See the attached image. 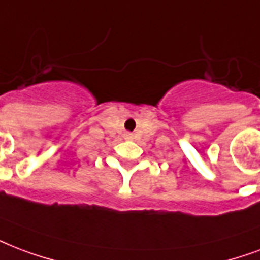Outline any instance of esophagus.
I'll return each instance as SVG.
<instances>
[{
	"label": "esophagus",
	"instance_id": "esophagus-1",
	"mask_svg": "<svg viewBox=\"0 0 260 260\" xmlns=\"http://www.w3.org/2000/svg\"><path fill=\"white\" fill-rule=\"evenodd\" d=\"M125 139H132V134H129V132H126V134H125Z\"/></svg>",
	"mask_w": 260,
	"mask_h": 260
}]
</instances>
